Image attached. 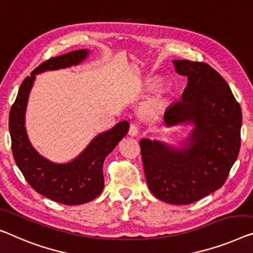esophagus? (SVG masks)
<instances>
[{"label":"esophagus","mask_w":253,"mask_h":253,"mask_svg":"<svg viewBox=\"0 0 253 253\" xmlns=\"http://www.w3.org/2000/svg\"><path fill=\"white\" fill-rule=\"evenodd\" d=\"M128 133H129V135H131V136H135V135H137V133H138L137 124L131 123L129 125V130H128Z\"/></svg>","instance_id":"1"}]
</instances>
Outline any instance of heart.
<instances>
[{"label": "heart", "mask_w": 253, "mask_h": 253, "mask_svg": "<svg viewBox=\"0 0 253 253\" xmlns=\"http://www.w3.org/2000/svg\"><path fill=\"white\" fill-rule=\"evenodd\" d=\"M159 105H160V100L159 99L150 100L149 102L144 105L145 114H148V115L156 114V112L158 111V109H159Z\"/></svg>", "instance_id": "heart-1"}]
</instances>
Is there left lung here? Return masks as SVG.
I'll return each mask as SVG.
<instances>
[{
    "mask_svg": "<svg viewBox=\"0 0 253 253\" xmlns=\"http://www.w3.org/2000/svg\"><path fill=\"white\" fill-rule=\"evenodd\" d=\"M187 78L182 99L165 112L166 125L193 123L186 148L139 142L145 178L154 197L188 205L224 185L241 148L242 110L225 79L206 62L175 60Z\"/></svg>",
    "mask_w": 253,
    "mask_h": 253,
    "instance_id": "8db88e82",
    "label": "left lung"
}]
</instances>
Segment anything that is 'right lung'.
I'll return each instance as SVG.
<instances>
[{
    "mask_svg": "<svg viewBox=\"0 0 253 253\" xmlns=\"http://www.w3.org/2000/svg\"><path fill=\"white\" fill-rule=\"evenodd\" d=\"M86 55L87 50H76L44 61L21 83L9 115L11 149L25 179L37 193L68 206L92 201L102 192L103 161L127 134L129 124H117L112 129L97 135L74 161L59 165L44 159L30 145L25 129V111L36 74L77 65Z\"/></svg>",
    "mask_w": 253,
    "mask_h": 253,
    "instance_id": "1",
    "label": "right lung"
}]
</instances>
